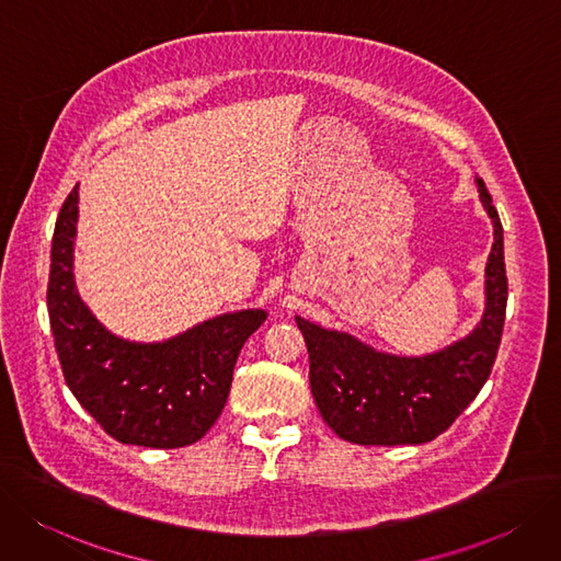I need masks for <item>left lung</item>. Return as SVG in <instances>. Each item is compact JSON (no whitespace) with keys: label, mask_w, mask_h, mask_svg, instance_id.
<instances>
[{"label":"left lung","mask_w":561,"mask_h":561,"mask_svg":"<svg viewBox=\"0 0 561 561\" xmlns=\"http://www.w3.org/2000/svg\"><path fill=\"white\" fill-rule=\"evenodd\" d=\"M492 220L485 264V308L465 339L433 354L379 352L352 333L295 318L310 358V391L329 428L362 446L425 444L442 435L477 398L495 364L506 318L504 230L492 197L477 176Z\"/></svg>","instance_id":"left-lung-1"}]
</instances>
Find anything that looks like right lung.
I'll return each instance as SVG.
<instances>
[{
  "label": "right lung",
  "instance_id": "add662e5",
  "mask_svg": "<svg viewBox=\"0 0 561 561\" xmlns=\"http://www.w3.org/2000/svg\"><path fill=\"white\" fill-rule=\"evenodd\" d=\"M76 234L78 186L55 222L48 280L50 329L71 393L122 444L179 449L205 437L226 408L237 356L266 310L222 312L159 343L122 339L78 295Z\"/></svg>",
  "mask_w": 561,
  "mask_h": 561
}]
</instances>
